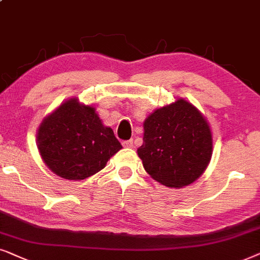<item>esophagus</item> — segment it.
Returning a JSON list of instances; mask_svg holds the SVG:
<instances>
[{"label": "esophagus", "mask_w": 260, "mask_h": 260, "mask_svg": "<svg viewBox=\"0 0 260 260\" xmlns=\"http://www.w3.org/2000/svg\"><path fill=\"white\" fill-rule=\"evenodd\" d=\"M122 145H123V147H126V148H132L133 147V139L123 141Z\"/></svg>", "instance_id": "esophagus-1"}]
</instances>
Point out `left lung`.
Listing matches in <instances>:
<instances>
[{
    "label": "left lung",
    "instance_id": "8db88e82",
    "mask_svg": "<svg viewBox=\"0 0 260 260\" xmlns=\"http://www.w3.org/2000/svg\"><path fill=\"white\" fill-rule=\"evenodd\" d=\"M213 153L209 123L183 99L155 109L144 122V143L138 148L145 170L154 181L183 188L205 172Z\"/></svg>",
    "mask_w": 260,
    "mask_h": 260
}]
</instances>
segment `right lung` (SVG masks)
<instances>
[{
	"label": "right lung",
	"instance_id": "obj_1",
	"mask_svg": "<svg viewBox=\"0 0 260 260\" xmlns=\"http://www.w3.org/2000/svg\"><path fill=\"white\" fill-rule=\"evenodd\" d=\"M45 164L61 178L81 181L105 168L122 146L92 106L70 99L45 117L37 134Z\"/></svg>",
	"mask_w": 260,
	"mask_h": 260
}]
</instances>
